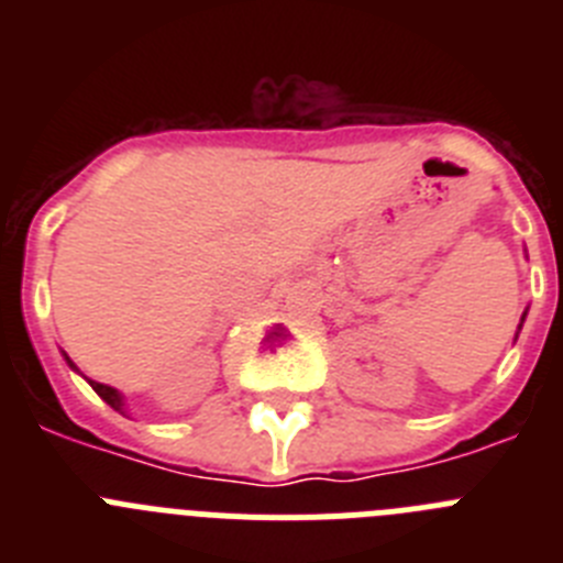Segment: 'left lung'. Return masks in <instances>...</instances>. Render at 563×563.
Returning a JSON list of instances; mask_svg holds the SVG:
<instances>
[{
  "instance_id": "8db88e82",
  "label": "left lung",
  "mask_w": 563,
  "mask_h": 563,
  "mask_svg": "<svg viewBox=\"0 0 563 563\" xmlns=\"http://www.w3.org/2000/svg\"><path fill=\"white\" fill-rule=\"evenodd\" d=\"M525 318H527V310L521 312V321H519V330H516V338H519V332H521V324H525Z\"/></svg>"
}]
</instances>
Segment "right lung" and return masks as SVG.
Instances as JSON below:
<instances>
[{"mask_svg":"<svg viewBox=\"0 0 563 563\" xmlns=\"http://www.w3.org/2000/svg\"><path fill=\"white\" fill-rule=\"evenodd\" d=\"M62 355H64V361H67V366H69V369H73V372H78V366H76V363H73V361H69V357H67V352H62ZM87 383H89V386H92V389H96V395L101 397V400L107 402V406H112L114 411H121V415H126V397H123L121 391H118V389H112V386H107V383L89 380V377H87Z\"/></svg>","mask_w":563,"mask_h":563,"instance_id":"obj_1","label":"right lung"}]
</instances>
